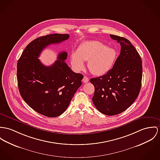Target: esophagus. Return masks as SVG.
<instances>
[{
    "label": "esophagus",
    "mask_w": 160,
    "mask_h": 160,
    "mask_svg": "<svg viewBox=\"0 0 160 160\" xmlns=\"http://www.w3.org/2000/svg\"><path fill=\"white\" fill-rule=\"evenodd\" d=\"M83 82V83H86L87 82H88V81H89V79H88V78L86 77V76H85L84 77H83V80H82Z\"/></svg>",
    "instance_id": "esophagus-1"
}]
</instances>
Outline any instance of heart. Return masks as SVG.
<instances>
[{
  "mask_svg": "<svg viewBox=\"0 0 160 160\" xmlns=\"http://www.w3.org/2000/svg\"><path fill=\"white\" fill-rule=\"evenodd\" d=\"M117 57V52L112 48L106 46L98 41H89L82 43L76 52L71 55V62L74 69L80 71L88 61L89 71L95 75H103L112 67Z\"/></svg>",
  "mask_w": 160,
  "mask_h": 160,
  "instance_id": "obj_1",
  "label": "heart"
}]
</instances>
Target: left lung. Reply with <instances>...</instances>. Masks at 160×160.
I'll use <instances>...</instances> for the list:
<instances>
[{
    "instance_id": "left-lung-1",
    "label": "left lung",
    "mask_w": 160,
    "mask_h": 160,
    "mask_svg": "<svg viewBox=\"0 0 160 160\" xmlns=\"http://www.w3.org/2000/svg\"><path fill=\"white\" fill-rule=\"evenodd\" d=\"M121 53L112 68L103 76L92 78L95 90L92 102L100 112L114 116L130 107L139 95L142 75V60L129 40L114 35Z\"/></svg>"
}]
</instances>
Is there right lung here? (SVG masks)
Instances as JSON below:
<instances>
[{"mask_svg": "<svg viewBox=\"0 0 160 160\" xmlns=\"http://www.w3.org/2000/svg\"><path fill=\"white\" fill-rule=\"evenodd\" d=\"M69 38L68 34L58 33L38 38L25 48L17 64L21 97L33 110L47 117L62 114L82 85L83 75L75 73L65 62L67 52H60L57 60L50 66H44L38 59L47 46Z\"/></svg>", "mask_w": 160, "mask_h": 160, "instance_id": "obj_1", "label": "right lung"}]
</instances>
